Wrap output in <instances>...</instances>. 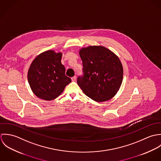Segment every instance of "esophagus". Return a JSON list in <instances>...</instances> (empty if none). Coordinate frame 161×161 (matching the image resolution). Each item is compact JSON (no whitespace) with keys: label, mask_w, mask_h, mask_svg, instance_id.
I'll return each instance as SVG.
<instances>
[{"label":"esophagus","mask_w":161,"mask_h":161,"mask_svg":"<svg viewBox=\"0 0 161 161\" xmlns=\"http://www.w3.org/2000/svg\"><path fill=\"white\" fill-rule=\"evenodd\" d=\"M71 79H72V81H73V82L75 81L76 80V76H74L73 77L71 78Z\"/></svg>","instance_id":"1"}]
</instances>
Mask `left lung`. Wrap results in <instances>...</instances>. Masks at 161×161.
<instances>
[{
    "label": "left lung",
    "mask_w": 161,
    "mask_h": 161,
    "mask_svg": "<svg viewBox=\"0 0 161 161\" xmlns=\"http://www.w3.org/2000/svg\"><path fill=\"white\" fill-rule=\"evenodd\" d=\"M84 77L77 84L93 100L103 102L112 98L122 84L123 68L120 59L105 46H89L79 51Z\"/></svg>",
    "instance_id": "left-lung-1"
}]
</instances>
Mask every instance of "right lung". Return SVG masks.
<instances>
[{
	"mask_svg": "<svg viewBox=\"0 0 161 161\" xmlns=\"http://www.w3.org/2000/svg\"><path fill=\"white\" fill-rule=\"evenodd\" d=\"M62 52L47 50L38 54L28 70V82L33 93L39 98L49 101L64 91L71 79L65 75L61 63Z\"/></svg>",
	"mask_w": 161,
	"mask_h": 161,
	"instance_id": "obj_1",
	"label": "right lung"
}]
</instances>
